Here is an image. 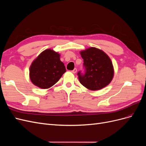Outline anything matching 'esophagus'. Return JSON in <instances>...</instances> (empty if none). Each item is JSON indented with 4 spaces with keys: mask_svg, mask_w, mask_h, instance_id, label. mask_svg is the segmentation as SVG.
I'll return each mask as SVG.
<instances>
[{
    "mask_svg": "<svg viewBox=\"0 0 146 146\" xmlns=\"http://www.w3.org/2000/svg\"><path fill=\"white\" fill-rule=\"evenodd\" d=\"M73 74H75V73H76L77 72V69L76 68H75V69H74L72 71H71Z\"/></svg>",
    "mask_w": 146,
    "mask_h": 146,
    "instance_id": "obj_1",
    "label": "esophagus"
}]
</instances>
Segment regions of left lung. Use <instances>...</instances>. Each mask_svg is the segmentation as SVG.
<instances>
[{
  "label": "left lung",
  "mask_w": 146,
  "mask_h": 146,
  "mask_svg": "<svg viewBox=\"0 0 146 146\" xmlns=\"http://www.w3.org/2000/svg\"><path fill=\"white\" fill-rule=\"evenodd\" d=\"M83 59L85 74L77 73L83 86L92 91L102 89L111 82L114 68L110 57L102 50L90 47L80 52Z\"/></svg>",
  "instance_id": "1"
}]
</instances>
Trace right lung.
I'll return each instance as SVG.
<instances>
[{
  "mask_svg": "<svg viewBox=\"0 0 146 146\" xmlns=\"http://www.w3.org/2000/svg\"><path fill=\"white\" fill-rule=\"evenodd\" d=\"M60 55L51 49L41 52L30 67V80L41 89L49 88L58 82L66 71Z\"/></svg>",
  "mask_w": 146,
  "mask_h": 146,
  "instance_id": "right-lung-1",
  "label": "right lung"
}]
</instances>
